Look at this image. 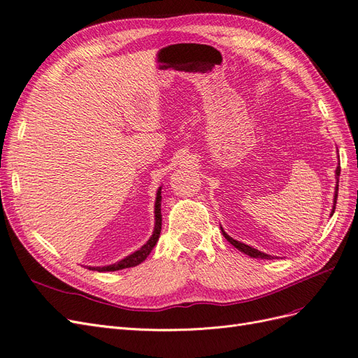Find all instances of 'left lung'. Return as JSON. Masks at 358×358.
Instances as JSON below:
<instances>
[{
	"instance_id": "obj_1",
	"label": "left lung",
	"mask_w": 358,
	"mask_h": 358,
	"mask_svg": "<svg viewBox=\"0 0 358 358\" xmlns=\"http://www.w3.org/2000/svg\"><path fill=\"white\" fill-rule=\"evenodd\" d=\"M339 176H341V166H338L336 168V189H334V199H333V210H331V215H333V213H334V208H336V199H338V190H339ZM222 232H223V236L230 242V244H232L235 248H238L239 251H242L244 252V255H247V256H250V257H252V259H273L272 256H269V255H266V252H262V251H259V250H256V248H252V247H250V245H247V244H242V242H239V241H236V239H234V238H230L224 230H223V227H222Z\"/></svg>"
}]
</instances>
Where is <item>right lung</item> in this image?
Masks as SVG:
<instances>
[{
	"instance_id": "obj_1",
	"label": "right lung",
	"mask_w": 358,
	"mask_h": 358,
	"mask_svg": "<svg viewBox=\"0 0 358 358\" xmlns=\"http://www.w3.org/2000/svg\"><path fill=\"white\" fill-rule=\"evenodd\" d=\"M160 193H162V187H159L157 193H156L153 235L150 236V239L145 242V244L140 250H136L135 252H132V255H129L128 257L122 259L120 262L108 264V266H89L87 269L98 271V272H114V271H120V269H126V268H134V266H136V264L143 263L147 259V256L155 248L156 242L160 236V229H162V213H160V205H162V194H160Z\"/></svg>"
}]
</instances>
